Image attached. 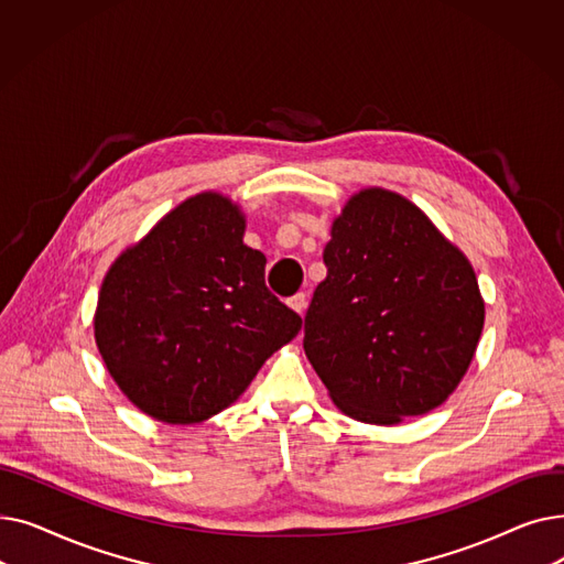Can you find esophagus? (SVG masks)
Wrapping results in <instances>:
<instances>
[{
  "mask_svg": "<svg viewBox=\"0 0 564 564\" xmlns=\"http://www.w3.org/2000/svg\"><path fill=\"white\" fill-rule=\"evenodd\" d=\"M288 306H290L294 313L304 315V311H306V294H304V292L294 294V297H290V300H288Z\"/></svg>",
  "mask_w": 564,
  "mask_h": 564,
  "instance_id": "34e87169",
  "label": "esophagus"
}]
</instances>
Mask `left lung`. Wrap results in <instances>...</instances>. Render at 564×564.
<instances>
[{
  "mask_svg": "<svg viewBox=\"0 0 564 564\" xmlns=\"http://www.w3.org/2000/svg\"><path fill=\"white\" fill-rule=\"evenodd\" d=\"M304 351L349 419L398 425L448 400L485 327L468 258L409 198L366 187L332 224Z\"/></svg>",
  "mask_w": 564,
  "mask_h": 564,
  "instance_id": "1",
  "label": "left lung"
}]
</instances>
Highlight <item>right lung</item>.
I'll return each mask as SVG.
<instances>
[{"mask_svg":"<svg viewBox=\"0 0 564 564\" xmlns=\"http://www.w3.org/2000/svg\"><path fill=\"white\" fill-rule=\"evenodd\" d=\"M240 205L200 192L166 213L105 274L100 357L126 398L160 423L194 425L240 398L302 329L264 285Z\"/></svg>","mask_w":564,"mask_h":564,"instance_id":"obj_1","label":"right lung"}]
</instances>
